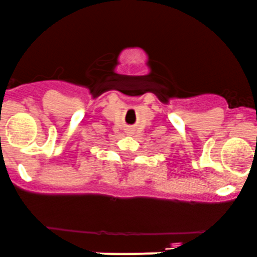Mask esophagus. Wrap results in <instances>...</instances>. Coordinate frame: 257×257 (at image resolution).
Listing matches in <instances>:
<instances>
[{
	"label": "esophagus",
	"mask_w": 257,
	"mask_h": 257,
	"mask_svg": "<svg viewBox=\"0 0 257 257\" xmlns=\"http://www.w3.org/2000/svg\"><path fill=\"white\" fill-rule=\"evenodd\" d=\"M127 134H131V130H128V132H127Z\"/></svg>",
	"instance_id": "esophagus-1"
}]
</instances>
